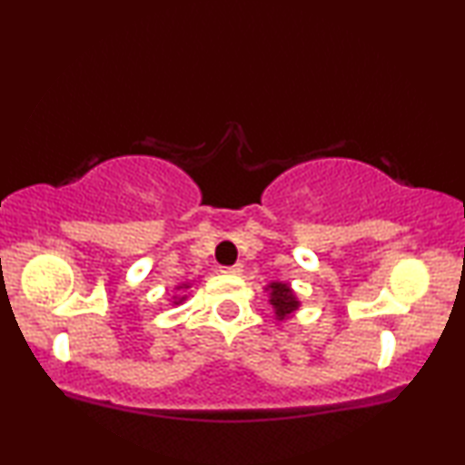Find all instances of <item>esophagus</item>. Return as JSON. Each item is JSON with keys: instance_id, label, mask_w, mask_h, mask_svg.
Listing matches in <instances>:
<instances>
[{"instance_id": "1", "label": "esophagus", "mask_w": 465, "mask_h": 465, "mask_svg": "<svg viewBox=\"0 0 465 465\" xmlns=\"http://www.w3.org/2000/svg\"><path fill=\"white\" fill-rule=\"evenodd\" d=\"M222 272H226V275H243V264L226 266V269H222Z\"/></svg>"}]
</instances>
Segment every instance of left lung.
<instances>
[{
    "instance_id": "8db88e82",
    "label": "left lung",
    "mask_w": 465,
    "mask_h": 465,
    "mask_svg": "<svg viewBox=\"0 0 465 465\" xmlns=\"http://www.w3.org/2000/svg\"><path fill=\"white\" fill-rule=\"evenodd\" d=\"M266 294H269V304L272 307V313H275L277 322L292 320L301 309V301H298L296 292L292 290L290 283L285 282H271L264 288Z\"/></svg>"
}]
</instances>
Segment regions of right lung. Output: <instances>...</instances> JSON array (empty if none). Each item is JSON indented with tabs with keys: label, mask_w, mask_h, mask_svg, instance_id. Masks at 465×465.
<instances>
[{
	"label": "right lung",
	"mask_w": 465,
	"mask_h": 465,
	"mask_svg": "<svg viewBox=\"0 0 465 465\" xmlns=\"http://www.w3.org/2000/svg\"><path fill=\"white\" fill-rule=\"evenodd\" d=\"M193 288V283H188V282H182V283H177L175 285V292H180V294H175V296H171V301H169V304H173V307H177V304H182V302H186V290H190Z\"/></svg>",
	"instance_id": "right-lung-1"
}]
</instances>
